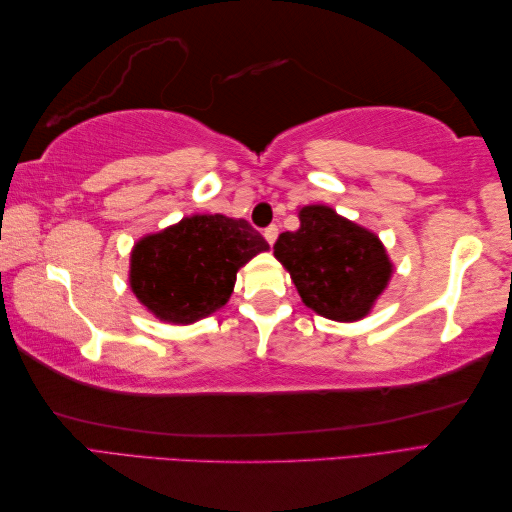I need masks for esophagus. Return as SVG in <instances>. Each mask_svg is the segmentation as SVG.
I'll list each match as a JSON object with an SVG mask.
<instances>
[{"mask_svg":"<svg viewBox=\"0 0 512 512\" xmlns=\"http://www.w3.org/2000/svg\"><path fill=\"white\" fill-rule=\"evenodd\" d=\"M277 235H279V228L275 226V224H270L268 228H264V237H266V242L273 246L275 242H277Z\"/></svg>","mask_w":512,"mask_h":512,"instance_id":"34e87169","label":"esophagus"}]
</instances>
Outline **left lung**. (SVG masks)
Listing matches in <instances>:
<instances>
[{
	"label": "left lung",
	"mask_w": 512,
	"mask_h": 512,
	"mask_svg": "<svg viewBox=\"0 0 512 512\" xmlns=\"http://www.w3.org/2000/svg\"><path fill=\"white\" fill-rule=\"evenodd\" d=\"M299 222L279 235L275 257L303 303L334 321L363 319L391 275L378 237L319 204L303 206Z\"/></svg>",
	"instance_id": "obj_1"
}]
</instances>
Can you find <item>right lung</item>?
Masks as SVG:
<instances>
[{
  "mask_svg": "<svg viewBox=\"0 0 512 512\" xmlns=\"http://www.w3.org/2000/svg\"><path fill=\"white\" fill-rule=\"evenodd\" d=\"M262 250H268V242L246 220L184 217L167 231L140 239L129 281L156 317L193 323L224 306L237 270Z\"/></svg>",
  "mask_w": 512,
  "mask_h": 512,
  "instance_id": "obj_1",
  "label": "right lung"
}]
</instances>
